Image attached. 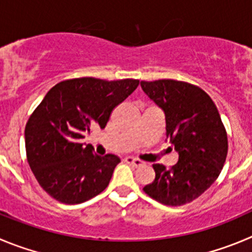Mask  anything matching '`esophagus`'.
<instances>
[{
	"mask_svg": "<svg viewBox=\"0 0 252 252\" xmlns=\"http://www.w3.org/2000/svg\"><path fill=\"white\" fill-rule=\"evenodd\" d=\"M124 161L130 164V165L135 166V168H138V166H140L143 164L142 160H139V159L137 158H133V157H126V158H124Z\"/></svg>",
	"mask_w": 252,
	"mask_h": 252,
	"instance_id": "esophagus-1",
	"label": "esophagus"
}]
</instances>
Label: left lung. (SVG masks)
Listing matches in <instances>:
<instances>
[{"mask_svg": "<svg viewBox=\"0 0 252 252\" xmlns=\"http://www.w3.org/2000/svg\"><path fill=\"white\" fill-rule=\"evenodd\" d=\"M165 115V135L179 160L171 169L153 164L155 179L143 188L164 205H183L218 179L227 155V135L215 104L199 87L173 79L140 82Z\"/></svg>", "mask_w": 252, "mask_h": 252, "instance_id": "1", "label": "left lung"}]
</instances>
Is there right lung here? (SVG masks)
I'll return each instance as SVG.
<instances>
[{
    "mask_svg": "<svg viewBox=\"0 0 252 252\" xmlns=\"http://www.w3.org/2000/svg\"><path fill=\"white\" fill-rule=\"evenodd\" d=\"M139 81L76 78L56 84L28 119L27 160L37 182L63 204H81L102 192L121 163L117 155L100 157L82 143L94 128H105L110 113Z\"/></svg>",
    "mask_w": 252,
    "mask_h": 252,
    "instance_id": "1",
    "label": "right lung"
}]
</instances>
